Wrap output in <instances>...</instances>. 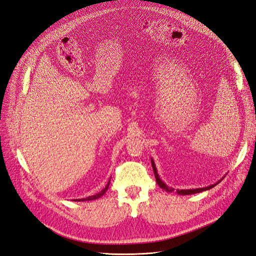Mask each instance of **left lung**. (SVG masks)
Here are the masks:
<instances>
[{"label": "left lung", "instance_id": "obj_1", "mask_svg": "<svg viewBox=\"0 0 256 256\" xmlns=\"http://www.w3.org/2000/svg\"><path fill=\"white\" fill-rule=\"evenodd\" d=\"M152 166H153V170H154V175H155V178H156V182H157V184H158V186L162 188H164V190H166V191H168V192H173L174 190L172 188H168L166 184H164L162 180H160V178H159V176H158V174H157V171H156V166H155V164H154V162L152 160ZM218 184V182H217ZM215 184H212V186H206V188H192V190H177V193L178 194H180V195H188V194H195V193H200V192H202V191H206V190H210L211 188H213Z\"/></svg>", "mask_w": 256, "mask_h": 256}]
</instances>
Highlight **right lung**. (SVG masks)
Instances as JSON below:
<instances>
[{
  "mask_svg": "<svg viewBox=\"0 0 256 256\" xmlns=\"http://www.w3.org/2000/svg\"><path fill=\"white\" fill-rule=\"evenodd\" d=\"M108 186H110V182H108V184H106V186L104 188L103 190H102L101 192H99L98 194H96V195H92V196H88V197H86V198H82V200H78V202H80V200H82V202H88V200H97V198L101 197L104 193H106V192L108 191Z\"/></svg>",
  "mask_w": 256,
  "mask_h": 256,
  "instance_id": "obj_1",
  "label": "right lung"
}]
</instances>
